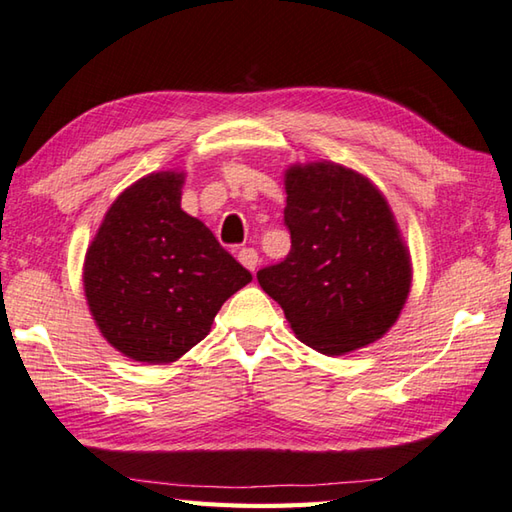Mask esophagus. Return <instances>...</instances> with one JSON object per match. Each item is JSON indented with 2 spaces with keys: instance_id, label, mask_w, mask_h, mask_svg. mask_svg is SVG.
<instances>
[{
  "instance_id": "esophagus-1",
  "label": "esophagus",
  "mask_w": 512,
  "mask_h": 512,
  "mask_svg": "<svg viewBox=\"0 0 512 512\" xmlns=\"http://www.w3.org/2000/svg\"><path fill=\"white\" fill-rule=\"evenodd\" d=\"M237 259H239V262H242L248 270H255V268H257V262H259V255H257L255 248H242V250H239Z\"/></svg>"
}]
</instances>
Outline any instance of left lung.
<instances>
[{
  "label": "left lung",
  "instance_id": "8db88e82",
  "mask_svg": "<svg viewBox=\"0 0 512 512\" xmlns=\"http://www.w3.org/2000/svg\"><path fill=\"white\" fill-rule=\"evenodd\" d=\"M290 253L257 273L299 342L324 355L373 344L395 324L410 259L384 195L355 170L322 162L286 173Z\"/></svg>",
  "mask_w": 512,
  "mask_h": 512
}]
</instances>
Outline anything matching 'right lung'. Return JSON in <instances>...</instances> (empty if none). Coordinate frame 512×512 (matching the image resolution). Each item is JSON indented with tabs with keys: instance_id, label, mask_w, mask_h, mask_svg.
Returning <instances> with one entry per match:
<instances>
[{
	"instance_id": "right-lung-1",
	"label": "right lung",
	"mask_w": 512,
	"mask_h": 512,
	"mask_svg": "<svg viewBox=\"0 0 512 512\" xmlns=\"http://www.w3.org/2000/svg\"><path fill=\"white\" fill-rule=\"evenodd\" d=\"M182 184L177 173H153L126 188L86 253L90 313L108 344L135 362L168 364L188 353L253 279L184 213Z\"/></svg>"
}]
</instances>
